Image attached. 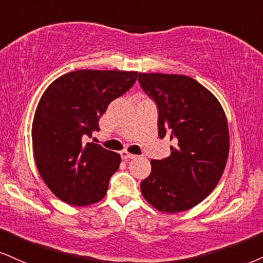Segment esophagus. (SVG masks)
Returning a JSON list of instances; mask_svg holds the SVG:
<instances>
[{
	"label": "esophagus",
	"mask_w": 263,
	"mask_h": 263,
	"mask_svg": "<svg viewBox=\"0 0 263 263\" xmlns=\"http://www.w3.org/2000/svg\"><path fill=\"white\" fill-rule=\"evenodd\" d=\"M121 156H122L123 160H133V158L137 157V156H135V155L129 154L128 151H122V152H121Z\"/></svg>",
	"instance_id": "obj_1"
}]
</instances>
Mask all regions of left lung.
Masks as SVG:
<instances>
[{"mask_svg": "<svg viewBox=\"0 0 263 263\" xmlns=\"http://www.w3.org/2000/svg\"><path fill=\"white\" fill-rule=\"evenodd\" d=\"M138 80L158 108V135L174 146L163 160L151 161L141 194L155 209L177 213L193 209L212 193L229 154L226 113L212 92L193 78L139 73Z\"/></svg>", "mask_w": 263, "mask_h": 263, "instance_id": "1", "label": "left lung"}]
</instances>
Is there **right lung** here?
<instances>
[{"instance_id": "1", "label": "right lung", "mask_w": 263, "mask_h": 263, "mask_svg": "<svg viewBox=\"0 0 263 263\" xmlns=\"http://www.w3.org/2000/svg\"><path fill=\"white\" fill-rule=\"evenodd\" d=\"M137 77L138 72L80 69L57 78L42 93L31 128L34 160L42 180L63 202L87 206L105 197L121 156L85 140Z\"/></svg>"}]
</instances>
